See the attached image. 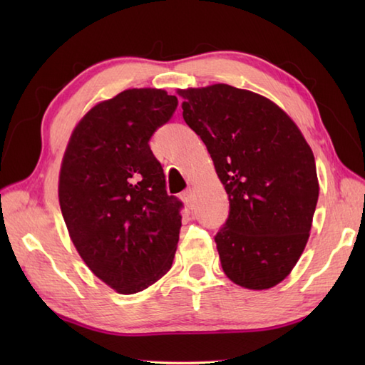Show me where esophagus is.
Returning <instances> with one entry per match:
<instances>
[{"label": "esophagus", "mask_w": 365, "mask_h": 365, "mask_svg": "<svg viewBox=\"0 0 365 365\" xmlns=\"http://www.w3.org/2000/svg\"><path fill=\"white\" fill-rule=\"evenodd\" d=\"M182 199L183 202L187 204L188 207H192L195 205V190L192 188H187L183 192H182Z\"/></svg>", "instance_id": "1"}]
</instances>
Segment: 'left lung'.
<instances>
[{
    "instance_id": "left-lung-1",
    "label": "left lung",
    "mask_w": 365,
    "mask_h": 365,
    "mask_svg": "<svg viewBox=\"0 0 365 365\" xmlns=\"http://www.w3.org/2000/svg\"><path fill=\"white\" fill-rule=\"evenodd\" d=\"M229 196L215 235L232 282L265 290L304 251L319 200L315 158L299 128L271 100L229 84L178 91Z\"/></svg>"
}]
</instances>
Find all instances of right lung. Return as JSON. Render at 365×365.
Returning <instances> with one entry per match:
<instances>
[{
  "mask_svg": "<svg viewBox=\"0 0 365 365\" xmlns=\"http://www.w3.org/2000/svg\"><path fill=\"white\" fill-rule=\"evenodd\" d=\"M161 89H128L96 105L76 125L59 174V204L76 251L123 294L173 267L182 200L169 196L149 141L177 110Z\"/></svg>",
  "mask_w": 365,
  "mask_h": 365,
  "instance_id": "add662e5",
  "label": "right lung"
}]
</instances>
